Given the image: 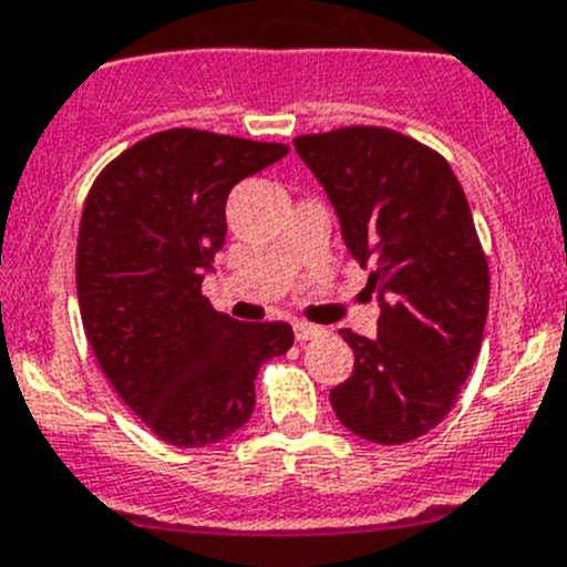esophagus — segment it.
<instances>
[{
  "label": "esophagus",
  "instance_id": "1",
  "mask_svg": "<svg viewBox=\"0 0 567 567\" xmlns=\"http://www.w3.org/2000/svg\"><path fill=\"white\" fill-rule=\"evenodd\" d=\"M323 334V329L320 326H311L306 323V320H298L295 323V337H298V342H306V340H315V337Z\"/></svg>",
  "mask_w": 567,
  "mask_h": 567
}]
</instances>
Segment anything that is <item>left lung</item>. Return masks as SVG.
Masks as SVG:
<instances>
[{"mask_svg":"<svg viewBox=\"0 0 567 567\" xmlns=\"http://www.w3.org/2000/svg\"><path fill=\"white\" fill-rule=\"evenodd\" d=\"M348 252L371 269L377 337L342 329L354 373L329 393L337 419L373 444H404L453 410L484 340L489 264L450 163L379 126L303 134Z\"/></svg>","mask_w":567,"mask_h":567,"instance_id":"obj_1","label":"left lung"}]
</instances>
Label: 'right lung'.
Returning a JSON list of instances; mask_svg holds the SVG:
<instances>
[{
    "instance_id": "right-lung-1",
    "label": "right lung",
    "mask_w": 567,
    "mask_h": 567,
    "mask_svg": "<svg viewBox=\"0 0 567 567\" xmlns=\"http://www.w3.org/2000/svg\"><path fill=\"white\" fill-rule=\"evenodd\" d=\"M289 154L199 128L140 140L101 171L75 258L86 340L117 396L174 446H210L247 424L258 368L287 354L289 323H241L202 280L225 247L233 185Z\"/></svg>"
}]
</instances>
